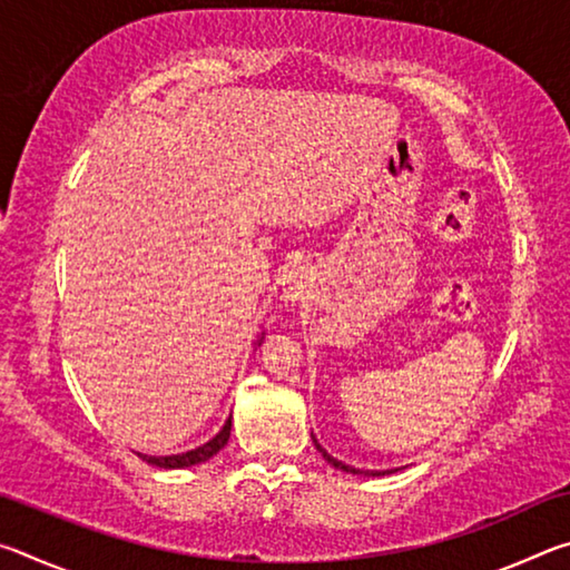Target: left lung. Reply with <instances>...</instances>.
Returning a JSON list of instances; mask_svg holds the SVG:
<instances>
[{
    "mask_svg": "<svg viewBox=\"0 0 570 570\" xmlns=\"http://www.w3.org/2000/svg\"><path fill=\"white\" fill-rule=\"evenodd\" d=\"M314 445H316V450H320L322 452V455H324V460L326 462H330V465H334V468H340V470H344V472H356V475H360V470H356V468H350V465H344V462H340V460H334L332 455H330V452H326L322 445H320V442H316L314 440ZM364 475H384V472H370V470H366L364 472Z\"/></svg>",
    "mask_w": 570,
    "mask_h": 570,
    "instance_id": "8db88e82",
    "label": "left lung"
}]
</instances>
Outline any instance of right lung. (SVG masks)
<instances>
[{"instance_id":"add662e5","label":"right lung","mask_w":570,"mask_h":570,"mask_svg":"<svg viewBox=\"0 0 570 570\" xmlns=\"http://www.w3.org/2000/svg\"><path fill=\"white\" fill-rule=\"evenodd\" d=\"M230 438V417L226 420L224 428H220L218 435L214 440H208L206 445H200L196 450H188L183 452V455H168V458H150V455H140L142 460L148 462V465H156V468H166V470H176V468H190V465H198V462H206L216 455L218 450L226 448V442Z\"/></svg>"}]
</instances>
